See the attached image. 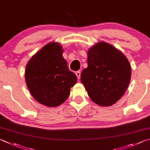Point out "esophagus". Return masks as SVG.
<instances>
[{
	"label": "esophagus",
	"instance_id": "esophagus-1",
	"mask_svg": "<svg viewBox=\"0 0 150 150\" xmlns=\"http://www.w3.org/2000/svg\"><path fill=\"white\" fill-rule=\"evenodd\" d=\"M76 76H77V78L78 80H80V75H81V73H80V71H77V72H76Z\"/></svg>",
	"mask_w": 150,
	"mask_h": 150
}]
</instances>
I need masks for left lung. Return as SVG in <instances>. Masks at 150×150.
Segmentation results:
<instances>
[{
  "mask_svg": "<svg viewBox=\"0 0 150 150\" xmlns=\"http://www.w3.org/2000/svg\"><path fill=\"white\" fill-rule=\"evenodd\" d=\"M131 78V67L122 52L105 42H99L88 52V67L82 82L94 103L110 106L124 95Z\"/></svg>",
  "mask_w": 150,
  "mask_h": 150,
  "instance_id": "obj_1",
  "label": "left lung"
}]
</instances>
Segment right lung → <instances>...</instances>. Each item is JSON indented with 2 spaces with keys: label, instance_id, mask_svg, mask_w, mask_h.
<instances>
[{
  "label": "right lung",
  "instance_id": "right-lung-1",
  "mask_svg": "<svg viewBox=\"0 0 150 150\" xmlns=\"http://www.w3.org/2000/svg\"><path fill=\"white\" fill-rule=\"evenodd\" d=\"M60 43L52 42L31 57L25 78L30 92L39 103L57 107L67 100L77 77L68 70Z\"/></svg>",
  "mask_w": 150,
  "mask_h": 150
}]
</instances>
